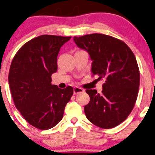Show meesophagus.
I'll use <instances>...</instances> for the list:
<instances>
[{"label":"esophagus","instance_id":"obj_1","mask_svg":"<svg viewBox=\"0 0 155 155\" xmlns=\"http://www.w3.org/2000/svg\"><path fill=\"white\" fill-rule=\"evenodd\" d=\"M84 91V90L79 87H74V94H79V93H81Z\"/></svg>","mask_w":155,"mask_h":155}]
</instances>
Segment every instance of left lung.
I'll return each mask as SVG.
<instances>
[{
	"label": "left lung",
	"instance_id": "obj_1",
	"mask_svg": "<svg viewBox=\"0 0 155 155\" xmlns=\"http://www.w3.org/2000/svg\"><path fill=\"white\" fill-rule=\"evenodd\" d=\"M73 40L89 54L93 74L104 81L101 94L95 89L86 91L90 97L84 106L86 116L101 128L116 127L127 118L137 100L140 71L135 55L123 41L106 35L96 33Z\"/></svg>",
	"mask_w": 155,
	"mask_h": 155
}]
</instances>
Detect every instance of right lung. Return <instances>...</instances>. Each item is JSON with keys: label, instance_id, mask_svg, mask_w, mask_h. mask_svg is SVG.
<instances>
[{"label": "right lung", "instance_id": "add662e5", "mask_svg": "<svg viewBox=\"0 0 155 155\" xmlns=\"http://www.w3.org/2000/svg\"><path fill=\"white\" fill-rule=\"evenodd\" d=\"M71 37L43 35L25 43L10 65L8 82L16 108L32 126L54 127L62 119L66 105L74 93L51 84L57 70V56Z\"/></svg>", "mask_w": 155, "mask_h": 155}]
</instances>
